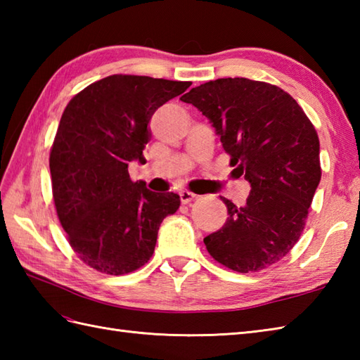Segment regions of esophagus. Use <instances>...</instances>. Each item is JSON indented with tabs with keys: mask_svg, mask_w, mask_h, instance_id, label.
Wrapping results in <instances>:
<instances>
[{
	"mask_svg": "<svg viewBox=\"0 0 360 360\" xmlns=\"http://www.w3.org/2000/svg\"><path fill=\"white\" fill-rule=\"evenodd\" d=\"M179 196H181V201H182V202L188 204L190 201H193L198 195H195V193H192V192H188V190H182V192L179 193Z\"/></svg>",
	"mask_w": 360,
	"mask_h": 360,
	"instance_id": "34e87169",
	"label": "esophagus"
}]
</instances>
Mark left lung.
<instances>
[{
	"mask_svg": "<svg viewBox=\"0 0 360 360\" xmlns=\"http://www.w3.org/2000/svg\"><path fill=\"white\" fill-rule=\"evenodd\" d=\"M181 101L210 120L252 188L241 207L221 196L229 218L204 238L209 254L243 274L277 263L300 238L322 178L316 128L292 97L264 82L210 80Z\"/></svg>",
	"mask_w": 360,
	"mask_h": 360,
	"instance_id": "obj_1",
	"label": "left lung"
}]
</instances>
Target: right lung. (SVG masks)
<instances>
[{
  "mask_svg": "<svg viewBox=\"0 0 360 360\" xmlns=\"http://www.w3.org/2000/svg\"><path fill=\"white\" fill-rule=\"evenodd\" d=\"M192 85L147 75H110L71 98L49 158L57 215L71 248L96 271L124 275L155 252L179 195L133 182L128 165L145 159L155 111Z\"/></svg>",
  "mask_w": 360,
  "mask_h": 360,
  "instance_id": "right-lung-1",
  "label": "right lung"
}]
</instances>
